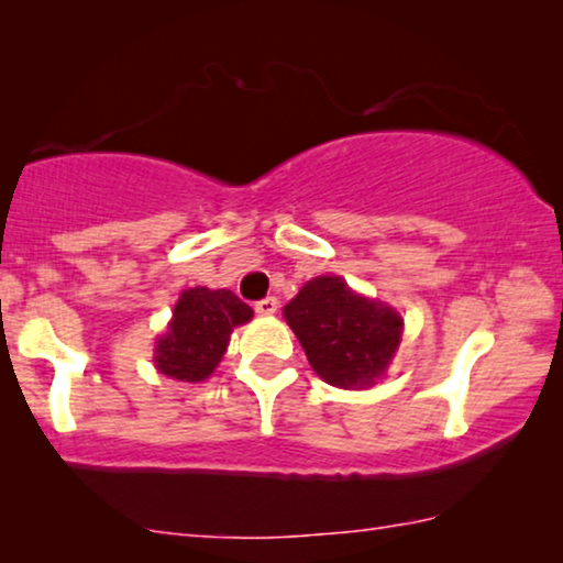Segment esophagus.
I'll return each mask as SVG.
<instances>
[{
	"mask_svg": "<svg viewBox=\"0 0 563 563\" xmlns=\"http://www.w3.org/2000/svg\"><path fill=\"white\" fill-rule=\"evenodd\" d=\"M276 310H279V299H276V297H266V299H258V302H256L258 314H274Z\"/></svg>",
	"mask_w": 563,
	"mask_h": 563,
	"instance_id": "esophagus-1",
	"label": "esophagus"
}]
</instances>
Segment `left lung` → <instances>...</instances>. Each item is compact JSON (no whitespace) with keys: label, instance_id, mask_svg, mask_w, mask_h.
<instances>
[{"label":"left lung","instance_id":"8db88e82","mask_svg":"<svg viewBox=\"0 0 563 563\" xmlns=\"http://www.w3.org/2000/svg\"><path fill=\"white\" fill-rule=\"evenodd\" d=\"M284 320L302 343L322 382L366 389L382 379L402 341V314L361 297L341 276H314L284 307Z\"/></svg>","mask_w":563,"mask_h":563}]
</instances>
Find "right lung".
<instances>
[{
  "label": "right lung",
  "instance_id": "1",
  "mask_svg": "<svg viewBox=\"0 0 563 563\" xmlns=\"http://www.w3.org/2000/svg\"><path fill=\"white\" fill-rule=\"evenodd\" d=\"M253 318V310L230 289H184L166 333L156 341L153 364L179 382H205L228 351L233 328Z\"/></svg>",
  "mask_w": 563,
  "mask_h": 563
}]
</instances>
